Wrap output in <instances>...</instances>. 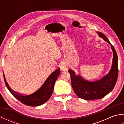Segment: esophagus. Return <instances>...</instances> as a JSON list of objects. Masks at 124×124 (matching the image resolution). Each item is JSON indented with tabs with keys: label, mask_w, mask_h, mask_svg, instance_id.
Here are the masks:
<instances>
[{
	"label": "esophagus",
	"mask_w": 124,
	"mask_h": 124,
	"mask_svg": "<svg viewBox=\"0 0 124 124\" xmlns=\"http://www.w3.org/2000/svg\"><path fill=\"white\" fill-rule=\"evenodd\" d=\"M60 68H61V70H62V71H67L68 69V66L67 65V64L65 63H62L61 64V65Z\"/></svg>",
	"instance_id": "obj_1"
}]
</instances>
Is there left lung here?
I'll return each mask as SVG.
<instances>
[{
    "label": "left lung",
    "mask_w": 124,
    "mask_h": 124,
    "mask_svg": "<svg viewBox=\"0 0 124 124\" xmlns=\"http://www.w3.org/2000/svg\"><path fill=\"white\" fill-rule=\"evenodd\" d=\"M96 33L111 45L114 54L111 69L107 75L99 80L93 81L84 79L81 76L76 75L72 70H68L71 76V82L73 91L79 98L84 100H92L103 98L112 91L118 78V56L115 49L104 34L99 31Z\"/></svg>",
    "instance_id": "8db88e82"
}]
</instances>
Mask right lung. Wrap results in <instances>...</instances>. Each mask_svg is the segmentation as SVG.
I'll list each match as a JSON object with an SVG mask.
<instances>
[{"mask_svg":"<svg viewBox=\"0 0 124 124\" xmlns=\"http://www.w3.org/2000/svg\"><path fill=\"white\" fill-rule=\"evenodd\" d=\"M60 69L58 68L52 72L37 91L28 95H24L13 91L7 83L4 74L5 84L8 89L16 99L27 106L36 107L43 104L49 99L54 90V84L60 73Z\"/></svg>","mask_w":124,"mask_h":124,"instance_id":"add662e5","label":"right lung"}]
</instances>
